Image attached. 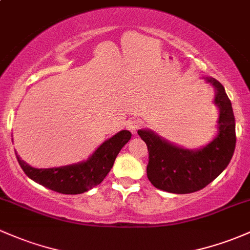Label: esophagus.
I'll list each match as a JSON object with an SVG mask.
<instances>
[{"label":"esophagus","mask_w":250,"mask_h":250,"mask_svg":"<svg viewBox=\"0 0 250 250\" xmlns=\"http://www.w3.org/2000/svg\"><path fill=\"white\" fill-rule=\"evenodd\" d=\"M139 127V122L137 119H131L127 122V128L132 133H136V131L138 130Z\"/></svg>","instance_id":"esophagus-1"}]
</instances>
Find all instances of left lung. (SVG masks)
<instances>
[{
    "label": "left lung",
    "instance_id": "8db88e82",
    "mask_svg": "<svg viewBox=\"0 0 250 250\" xmlns=\"http://www.w3.org/2000/svg\"><path fill=\"white\" fill-rule=\"evenodd\" d=\"M216 88L214 104L219 107V133L203 149H182L150 131L139 130L149 152L147 179L158 189L186 194L203 189L227 168L236 146L235 117L224 87L214 79H208Z\"/></svg>",
    "mask_w": 250,
    "mask_h": 250
}]
</instances>
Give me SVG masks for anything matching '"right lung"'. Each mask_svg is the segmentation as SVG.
I'll list each match as a JSON object with an SVG mask.
<instances>
[{
  "instance_id": "right-lung-1",
  "label": "right lung",
  "mask_w": 250,
  "mask_h": 250,
  "mask_svg": "<svg viewBox=\"0 0 250 250\" xmlns=\"http://www.w3.org/2000/svg\"><path fill=\"white\" fill-rule=\"evenodd\" d=\"M130 138V131H120L101 144L89 160L65 167L37 169L23 162L18 155L17 158L26 175L46 188L62 194H80L103 182L113 167L117 155Z\"/></svg>"
}]
</instances>
